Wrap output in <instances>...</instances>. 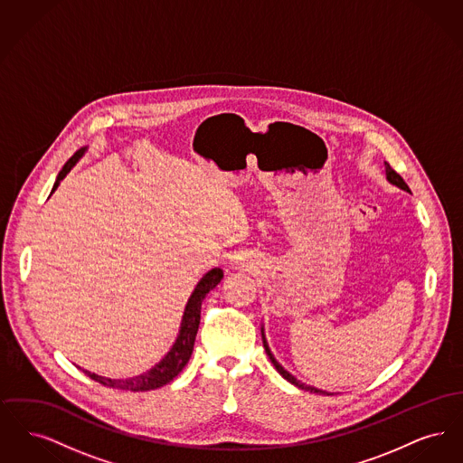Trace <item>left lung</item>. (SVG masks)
<instances>
[{
  "mask_svg": "<svg viewBox=\"0 0 463 463\" xmlns=\"http://www.w3.org/2000/svg\"><path fill=\"white\" fill-rule=\"evenodd\" d=\"M385 170H387V178L392 182V184H396L397 187H401V189H404V191H410V187L406 185V182L402 180V176L397 174L396 170L389 165V163H385ZM262 340H264V347L265 353L269 355V359L272 361V364L276 366V370L279 372V374H283V378H287L289 383H293V385H297L298 389H304V391H308V392H314V394H328V392H323V391H319V389H316V387H310V385H306V383H302V382H298L293 374L288 373L287 370L274 359V355L270 354L269 351V345H267V342H265L264 333H262Z\"/></svg>",
  "mask_w": 463,
  "mask_h": 463,
  "instance_id": "obj_1",
  "label": "left lung"
}]
</instances>
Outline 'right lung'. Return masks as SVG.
Segmentation results:
<instances>
[{
    "mask_svg": "<svg viewBox=\"0 0 463 463\" xmlns=\"http://www.w3.org/2000/svg\"><path fill=\"white\" fill-rule=\"evenodd\" d=\"M83 151L85 149H80V151H76L74 155L69 157V161L64 165V168L59 172V176H57V180L53 184L52 193L57 189V185L66 176L67 172L72 168V165L80 159V156L83 155ZM222 278H223L222 269H213V270H210L199 281L198 287H196L194 293L191 295V298H189V302L185 306V312H184V317H182V326H180V333L176 336L175 345L172 347L170 353L163 357V361L159 364H156L151 372L133 376V378H128V380H110V378H104V376H99V374L90 373V372H85V370L83 372L89 374L91 380H95V382H99V383H102L106 387L119 389V391H130V392L153 391V389H159V387L170 383L176 374L184 370V366L191 359V354H193V349H194L196 333H198L199 319H201V304H203L206 293L221 283Z\"/></svg>",
    "mask_w": 463,
    "mask_h": 463,
    "instance_id": "obj_1",
    "label": "right lung"
}]
</instances>
